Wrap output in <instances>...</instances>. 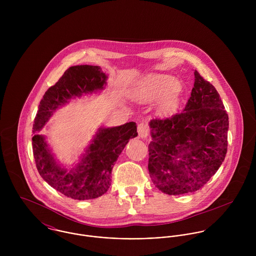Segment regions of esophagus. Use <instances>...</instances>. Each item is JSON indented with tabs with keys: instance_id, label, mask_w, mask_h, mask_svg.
<instances>
[{
	"instance_id": "esophagus-1",
	"label": "esophagus",
	"mask_w": 256,
	"mask_h": 256,
	"mask_svg": "<svg viewBox=\"0 0 256 256\" xmlns=\"http://www.w3.org/2000/svg\"><path fill=\"white\" fill-rule=\"evenodd\" d=\"M148 133H150V130H148V127L146 123L142 122V123L138 124V134H139L140 138L146 139V137L148 136Z\"/></svg>"
}]
</instances>
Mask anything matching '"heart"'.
<instances>
[{
  "mask_svg": "<svg viewBox=\"0 0 256 256\" xmlns=\"http://www.w3.org/2000/svg\"><path fill=\"white\" fill-rule=\"evenodd\" d=\"M180 82L168 74H148L136 82L131 88L130 96L134 102L148 104L158 102L160 113L168 114L178 104L176 92L180 88Z\"/></svg>",
  "mask_w": 256,
  "mask_h": 256,
  "instance_id": "b5f03b06",
  "label": "heart"
}]
</instances>
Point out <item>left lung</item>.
<instances>
[{"label": "left lung", "mask_w": 256, "mask_h": 256, "mask_svg": "<svg viewBox=\"0 0 256 256\" xmlns=\"http://www.w3.org/2000/svg\"><path fill=\"white\" fill-rule=\"evenodd\" d=\"M182 112L148 123L150 176L168 195L199 190L217 172L226 154L228 113L214 86L196 70Z\"/></svg>", "instance_id": "8db88e82"}]
</instances>
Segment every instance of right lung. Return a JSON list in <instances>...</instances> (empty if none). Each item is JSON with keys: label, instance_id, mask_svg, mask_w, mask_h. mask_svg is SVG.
I'll use <instances>...</instances> for the list:
<instances>
[{"label": "right lung", "instance_id": "right-lung-1", "mask_svg": "<svg viewBox=\"0 0 256 256\" xmlns=\"http://www.w3.org/2000/svg\"><path fill=\"white\" fill-rule=\"evenodd\" d=\"M106 80L108 74L98 66L70 67L47 90L34 119L32 150L39 174L51 187L76 200L94 199L108 190L113 166L129 140L138 135L136 123L100 127L71 168L56 160L46 138L38 132L56 110L72 100L100 92L106 88Z\"/></svg>", "mask_w": 256, "mask_h": 256}]
</instances>
